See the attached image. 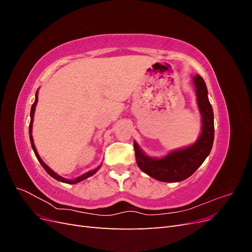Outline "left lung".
I'll list each match as a JSON object with an SVG mask.
<instances>
[{"mask_svg": "<svg viewBox=\"0 0 252 252\" xmlns=\"http://www.w3.org/2000/svg\"><path fill=\"white\" fill-rule=\"evenodd\" d=\"M196 104L202 118V129L197 140L187 147L175 149L162 158L147 156L133 142L136 164L139 168L158 181L175 183L184 181L203 164L210 154L215 139L212 106L208 100L207 86L201 75L192 77Z\"/></svg>", "mask_w": 252, "mask_h": 252, "instance_id": "obj_1", "label": "left lung"}]
</instances>
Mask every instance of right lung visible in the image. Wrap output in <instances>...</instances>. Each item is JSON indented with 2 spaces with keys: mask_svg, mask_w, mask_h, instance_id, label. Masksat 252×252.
<instances>
[{
  "mask_svg": "<svg viewBox=\"0 0 252 252\" xmlns=\"http://www.w3.org/2000/svg\"><path fill=\"white\" fill-rule=\"evenodd\" d=\"M37 94H39V89L36 90V93H35V100H34V103H33L32 106V110H30V124H29V139H30V143H32V149H33V151H34V155H35V157H36V158H37V161L40 162V164L43 166V168H44L45 170H46V172L50 175V177H52L53 179H56V180L59 181V182L66 183V184H77V183H79V182H81V181H84L85 179L91 177V175H94L98 169L101 168V165L98 166L97 168H95V169H94V170H90V171H88V172H86V173H84V174L80 175V177H78V178H75V179H73V180H68V179H65V178H63V177H61V175H59L57 172L53 171V170L50 168V167H48L46 164H45V163L43 162V159L41 158V157L39 156V154H37L36 148H35L34 143H33V138H32V123H33V117H34L35 106H36V103H37Z\"/></svg>",
  "mask_w": 252,
  "mask_h": 252,
  "instance_id": "obj_1",
  "label": "right lung"
}]
</instances>
